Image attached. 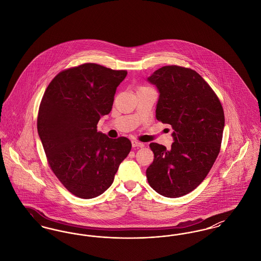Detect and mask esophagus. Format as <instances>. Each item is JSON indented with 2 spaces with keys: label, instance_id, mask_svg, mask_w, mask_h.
<instances>
[{
  "label": "esophagus",
  "instance_id": "34e87169",
  "mask_svg": "<svg viewBox=\"0 0 261 261\" xmlns=\"http://www.w3.org/2000/svg\"><path fill=\"white\" fill-rule=\"evenodd\" d=\"M132 147H133V148H143V147H144V144L141 143V142H139V141H136V140H133V141H132Z\"/></svg>",
  "mask_w": 261,
  "mask_h": 261
}]
</instances>
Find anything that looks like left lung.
Here are the masks:
<instances>
[{"instance_id":"1","label":"left lung","mask_w":261,"mask_h":261,"mask_svg":"<svg viewBox=\"0 0 261 261\" xmlns=\"http://www.w3.org/2000/svg\"><path fill=\"white\" fill-rule=\"evenodd\" d=\"M160 92L155 117L173 128L171 149L150 143L153 162L148 182L166 198H179L204 180L216 161L225 117L217 95L200 75L179 65H166L148 78Z\"/></svg>"}]
</instances>
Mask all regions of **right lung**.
Wrapping results in <instances>:
<instances>
[{
  "label": "right lung",
  "instance_id": "right-lung-1",
  "mask_svg": "<svg viewBox=\"0 0 261 261\" xmlns=\"http://www.w3.org/2000/svg\"><path fill=\"white\" fill-rule=\"evenodd\" d=\"M126 70L84 63L56 75L38 112V134L51 171L72 195L93 199L113 182L131 150L126 137L98 132L100 116L112 109Z\"/></svg>",
  "mask_w": 261,
  "mask_h": 261
}]
</instances>
